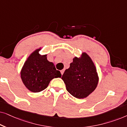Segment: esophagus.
I'll return each mask as SVG.
<instances>
[{"instance_id": "esophagus-1", "label": "esophagus", "mask_w": 127, "mask_h": 127, "mask_svg": "<svg viewBox=\"0 0 127 127\" xmlns=\"http://www.w3.org/2000/svg\"><path fill=\"white\" fill-rule=\"evenodd\" d=\"M64 70H61V73L62 75V74H64Z\"/></svg>"}]
</instances>
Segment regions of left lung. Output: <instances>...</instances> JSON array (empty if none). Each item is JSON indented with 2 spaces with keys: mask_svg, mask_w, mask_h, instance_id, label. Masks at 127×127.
Here are the masks:
<instances>
[{
  "mask_svg": "<svg viewBox=\"0 0 127 127\" xmlns=\"http://www.w3.org/2000/svg\"><path fill=\"white\" fill-rule=\"evenodd\" d=\"M67 91L78 99L87 97L98 86L99 77L94 62L85 52L75 57L62 76Z\"/></svg>",
  "mask_w": 127,
  "mask_h": 127,
  "instance_id": "left-lung-1",
  "label": "left lung"
}]
</instances>
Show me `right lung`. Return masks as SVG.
<instances>
[{
    "label": "right lung",
    "mask_w": 127,
    "mask_h": 127,
    "mask_svg": "<svg viewBox=\"0 0 127 127\" xmlns=\"http://www.w3.org/2000/svg\"><path fill=\"white\" fill-rule=\"evenodd\" d=\"M41 49V47L37 48L29 55L20 73L26 88L35 93L46 89L51 80L62 76L54 64L47 60V55L40 54Z\"/></svg>",
    "instance_id": "right-lung-1"
}]
</instances>
